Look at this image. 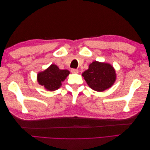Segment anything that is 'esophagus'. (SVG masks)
I'll return each mask as SVG.
<instances>
[{
	"label": "esophagus",
	"instance_id": "34e87169",
	"mask_svg": "<svg viewBox=\"0 0 150 150\" xmlns=\"http://www.w3.org/2000/svg\"><path fill=\"white\" fill-rule=\"evenodd\" d=\"M71 71L72 73H73V74H78V72H79L78 70V69H72L71 70Z\"/></svg>",
	"mask_w": 150,
	"mask_h": 150
}]
</instances>
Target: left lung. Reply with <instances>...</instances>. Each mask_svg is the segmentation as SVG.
Wrapping results in <instances>:
<instances>
[{"label": "left lung", "instance_id": "8db88e82", "mask_svg": "<svg viewBox=\"0 0 150 150\" xmlns=\"http://www.w3.org/2000/svg\"><path fill=\"white\" fill-rule=\"evenodd\" d=\"M82 76L89 87L98 92L110 88L116 79V71L111 64L96 61L91 63Z\"/></svg>", "mask_w": 150, "mask_h": 150}]
</instances>
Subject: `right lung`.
<instances>
[{
	"label": "right lung",
	"mask_w": 150,
	"mask_h": 150,
	"mask_svg": "<svg viewBox=\"0 0 150 150\" xmlns=\"http://www.w3.org/2000/svg\"><path fill=\"white\" fill-rule=\"evenodd\" d=\"M70 74L67 69H60L56 64H52L46 69L37 75L38 83L46 90L54 91L59 88L62 83Z\"/></svg>",
	"instance_id": "add662e5"
}]
</instances>
